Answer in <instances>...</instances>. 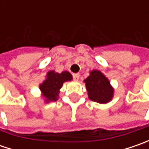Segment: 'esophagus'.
<instances>
[{"mask_svg":"<svg viewBox=\"0 0 149 149\" xmlns=\"http://www.w3.org/2000/svg\"><path fill=\"white\" fill-rule=\"evenodd\" d=\"M73 79L74 81H78L79 79V74H73Z\"/></svg>","mask_w":149,"mask_h":149,"instance_id":"1","label":"esophagus"}]
</instances>
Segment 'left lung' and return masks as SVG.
Segmentation results:
<instances>
[{"mask_svg":"<svg viewBox=\"0 0 149 149\" xmlns=\"http://www.w3.org/2000/svg\"><path fill=\"white\" fill-rule=\"evenodd\" d=\"M89 99L100 104H106L113 97V89L109 80L100 70H92L84 80Z\"/></svg>","mask_w":149,"mask_h":149,"instance_id":"left-lung-1","label":"left lung"}]
</instances>
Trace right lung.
I'll list each match as a JSON object with an SVG mask.
<instances>
[{
    "label": "right lung",
    "instance_id": "add662e5",
    "mask_svg": "<svg viewBox=\"0 0 149 149\" xmlns=\"http://www.w3.org/2000/svg\"><path fill=\"white\" fill-rule=\"evenodd\" d=\"M72 75L70 72L63 71L60 74L56 73L54 70L49 71L46 74V79L42 84L39 85L42 95L45 99V101L49 103L51 101H56L58 100L60 89L63 84L66 81L72 80Z\"/></svg>",
    "mask_w": 149,
    "mask_h": 149
}]
</instances>
